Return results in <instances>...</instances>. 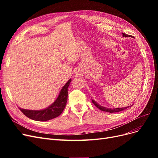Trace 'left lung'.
<instances>
[{"mask_svg":"<svg viewBox=\"0 0 158 158\" xmlns=\"http://www.w3.org/2000/svg\"><path fill=\"white\" fill-rule=\"evenodd\" d=\"M123 36L124 37H132L130 35H127V34H125V33H123ZM92 102L99 109L102 110V111H103L109 112V113H117V112H119V111H123V110H125V109L128 108V107H122V108H115V109H108V108H106V107H103L100 106L99 105H98L93 99H92Z\"/></svg>","mask_w":158,"mask_h":158,"instance_id":"obj_1","label":"left lung"}]
</instances>
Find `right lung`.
<instances>
[{
  "instance_id": "1",
  "label": "right lung",
  "mask_w": 158,
  "mask_h": 158,
  "mask_svg": "<svg viewBox=\"0 0 158 158\" xmlns=\"http://www.w3.org/2000/svg\"><path fill=\"white\" fill-rule=\"evenodd\" d=\"M71 79H70L66 84L62 88L59 94V97L57 98L56 101L51 106L40 111H33V110H28L20 109L23 114L30 118L32 120L38 121H46L56 118L62 113L66 106L68 98V89Z\"/></svg>"
}]
</instances>
